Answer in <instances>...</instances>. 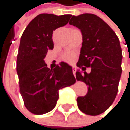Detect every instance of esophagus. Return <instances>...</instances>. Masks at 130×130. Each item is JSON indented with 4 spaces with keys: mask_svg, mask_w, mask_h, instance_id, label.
<instances>
[{
    "mask_svg": "<svg viewBox=\"0 0 130 130\" xmlns=\"http://www.w3.org/2000/svg\"><path fill=\"white\" fill-rule=\"evenodd\" d=\"M76 66H73L72 67V72L74 74V76H76Z\"/></svg>",
    "mask_w": 130,
    "mask_h": 130,
    "instance_id": "1",
    "label": "esophagus"
}]
</instances>
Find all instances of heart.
Returning <instances> with one entry per match:
<instances>
[{
  "instance_id": "obj_1",
  "label": "heart",
  "mask_w": 130,
  "mask_h": 130,
  "mask_svg": "<svg viewBox=\"0 0 130 130\" xmlns=\"http://www.w3.org/2000/svg\"><path fill=\"white\" fill-rule=\"evenodd\" d=\"M64 59L69 61V62H72L74 60H75V55L74 54L72 53H69L67 54H66V55L64 56Z\"/></svg>"
}]
</instances>
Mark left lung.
<instances>
[{
	"label": "left lung",
	"mask_w": 130,
	"mask_h": 130,
	"mask_svg": "<svg viewBox=\"0 0 130 130\" xmlns=\"http://www.w3.org/2000/svg\"><path fill=\"white\" fill-rule=\"evenodd\" d=\"M69 24L80 29L83 43L76 66V79L88 86L87 93L78 97L79 110L90 116L105 111L116 97L122 74V54L118 37L108 25L93 14L72 16ZM90 67L87 73L84 70Z\"/></svg>",
	"instance_id": "obj_1"
}]
</instances>
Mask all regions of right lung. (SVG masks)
Segmentation results:
<instances>
[{
  "mask_svg": "<svg viewBox=\"0 0 130 130\" xmlns=\"http://www.w3.org/2000/svg\"><path fill=\"white\" fill-rule=\"evenodd\" d=\"M70 17V14H40L29 22L22 35L16 71L24 104L33 114L51 111L57 104L59 90L76 82L69 64L61 61L50 69L44 61L47 51L54 48L53 31L66 26Z\"/></svg>",
  "mask_w": 130,
  "mask_h": 130,
  "instance_id": "1",
  "label": "right lung"
}]
</instances>
